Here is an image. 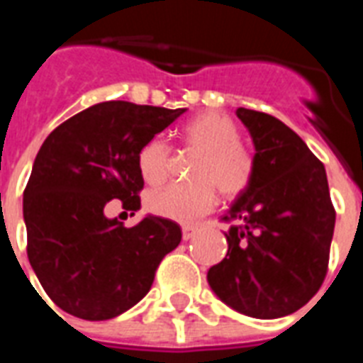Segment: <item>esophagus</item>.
<instances>
[{
	"label": "esophagus",
	"instance_id": "esophagus-1",
	"mask_svg": "<svg viewBox=\"0 0 363 363\" xmlns=\"http://www.w3.org/2000/svg\"><path fill=\"white\" fill-rule=\"evenodd\" d=\"M194 235H196V228H194V226H182V239H184V241H190Z\"/></svg>",
	"mask_w": 363,
	"mask_h": 363
}]
</instances>
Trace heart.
<instances>
[{"mask_svg":"<svg viewBox=\"0 0 363 363\" xmlns=\"http://www.w3.org/2000/svg\"><path fill=\"white\" fill-rule=\"evenodd\" d=\"M238 124L230 116L207 111L194 116L181 130L184 152H196L188 167L190 182H173L147 194V209L167 220L190 224L215 203L216 189L222 199H233L248 188L254 175V160L242 147ZM139 173L156 184L169 175L173 152L164 139L147 141L137 156Z\"/></svg>","mask_w":363,"mask_h":363,"instance_id":"heart-1","label":"heart"}]
</instances>
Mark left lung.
<instances>
[{"label": "left lung", "instance_id": "1", "mask_svg": "<svg viewBox=\"0 0 363 363\" xmlns=\"http://www.w3.org/2000/svg\"><path fill=\"white\" fill-rule=\"evenodd\" d=\"M254 143V175L224 216L228 254L213 265V292L238 313L281 318L324 282L335 209L324 164L284 122L238 109Z\"/></svg>", "mask_w": 363, "mask_h": 363}]
</instances>
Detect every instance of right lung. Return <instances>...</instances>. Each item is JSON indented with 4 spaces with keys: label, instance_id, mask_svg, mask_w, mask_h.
<instances>
[{
    "label": "right lung",
    "instance_id": "1",
    "mask_svg": "<svg viewBox=\"0 0 363 363\" xmlns=\"http://www.w3.org/2000/svg\"><path fill=\"white\" fill-rule=\"evenodd\" d=\"M186 109L104 101L60 124L39 148L24 190L28 258L60 309L109 320L141 301L165 254L179 247V224L145 216L133 228L105 216L121 199L141 209L137 156Z\"/></svg>",
    "mask_w": 363,
    "mask_h": 363
}]
</instances>
